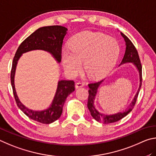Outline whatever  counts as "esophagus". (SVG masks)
<instances>
[{
	"mask_svg": "<svg viewBox=\"0 0 156 156\" xmlns=\"http://www.w3.org/2000/svg\"><path fill=\"white\" fill-rule=\"evenodd\" d=\"M84 86V83L82 82H77L75 83V88L77 89L79 88H81V87H83Z\"/></svg>",
	"mask_w": 156,
	"mask_h": 156,
	"instance_id": "34e87169",
	"label": "esophagus"
}]
</instances>
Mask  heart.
Returning a JSON list of instances; mask_svg holds the SVG:
<instances>
[{
  "mask_svg": "<svg viewBox=\"0 0 156 156\" xmlns=\"http://www.w3.org/2000/svg\"><path fill=\"white\" fill-rule=\"evenodd\" d=\"M70 48L61 51V59L68 75H75L81 67L91 80H100L113 69L118 60L120 46L112 37L101 33L83 31L69 41Z\"/></svg>",
  "mask_w": 156,
  "mask_h": 156,
  "instance_id": "1",
  "label": "heart"
}]
</instances>
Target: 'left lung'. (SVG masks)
Segmentation results:
<instances>
[{
	"mask_svg": "<svg viewBox=\"0 0 156 156\" xmlns=\"http://www.w3.org/2000/svg\"><path fill=\"white\" fill-rule=\"evenodd\" d=\"M121 35L122 37L124 38L125 42V51L123 56V58L122 59V62L119 66L128 64V63H132V64L134 66L136 69H137L139 75V86L138 90L136 92L135 96L133 97V99L129 105L122 110V112H120L116 114H107L104 113H101L97 110L95 107L94 102L95 99H96L97 95L99 92V89L100 88V86L103 82L104 80L99 81V82L90 83L88 85L89 87V97H88V108L89 111L90 112L91 116L93 117V119L96 120L97 121L101 122V123H111V122H114L119 121V120L124 118L125 116H127L134 106L135 103L136 102V99H137L138 95L140 90L141 88L142 84V66L140 64V58H139V55L138 53V51L135 48L134 45L133 43L131 42V40L128 38L126 35L121 32Z\"/></svg>",
	"mask_w": 156,
	"mask_h": 156,
	"instance_id": "1",
	"label": "left lung"
}]
</instances>
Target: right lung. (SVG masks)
<instances>
[{"instance_id": "right-lung-1", "label": "right lung", "mask_w": 156, "mask_h": 156, "mask_svg": "<svg viewBox=\"0 0 156 156\" xmlns=\"http://www.w3.org/2000/svg\"><path fill=\"white\" fill-rule=\"evenodd\" d=\"M67 31V28L59 25L40 27L21 43L13 57L11 71V83L16 103L29 118L41 123H52L61 116L66 99L68 95L75 91V83L71 80H59L55 94L48 108L43 110H34L23 105L18 97L14 83L16 66L23 54L36 50L48 52L59 64L63 40Z\"/></svg>"}]
</instances>
